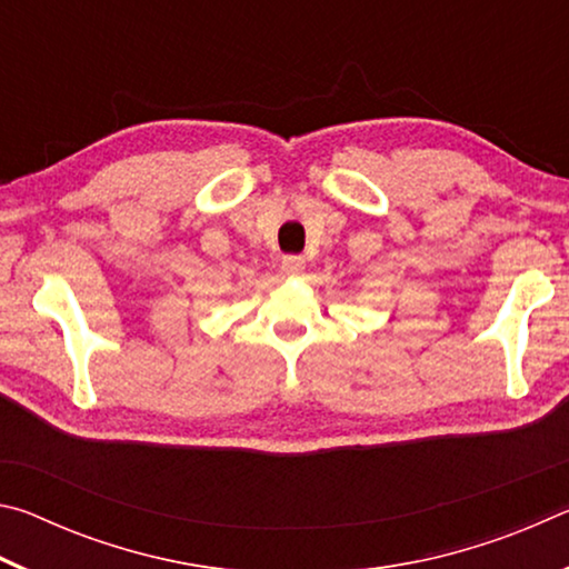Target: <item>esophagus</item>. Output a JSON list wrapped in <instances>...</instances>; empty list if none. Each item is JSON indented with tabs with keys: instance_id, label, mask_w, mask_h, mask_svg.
<instances>
[{
	"instance_id": "esophagus-1",
	"label": "esophagus",
	"mask_w": 569,
	"mask_h": 569,
	"mask_svg": "<svg viewBox=\"0 0 569 569\" xmlns=\"http://www.w3.org/2000/svg\"><path fill=\"white\" fill-rule=\"evenodd\" d=\"M281 268H283L286 276H298L306 268V261L301 256H283Z\"/></svg>"
}]
</instances>
